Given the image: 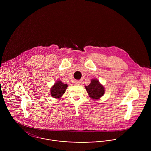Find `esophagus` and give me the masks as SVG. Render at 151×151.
<instances>
[{
	"label": "esophagus",
	"instance_id": "obj_1",
	"mask_svg": "<svg viewBox=\"0 0 151 151\" xmlns=\"http://www.w3.org/2000/svg\"><path fill=\"white\" fill-rule=\"evenodd\" d=\"M80 81H79V80H76V81H75V84H76V85H80Z\"/></svg>",
	"mask_w": 151,
	"mask_h": 151
}]
</instances>
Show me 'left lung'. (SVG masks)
<instances>
[{
  "instance_id": "left-lung-1",
  "label": "left lung",
  "mask_w": 151,
  "mask_h": 151,
  "mask_svg": "<svg viewBox=\"0 0 151 151\" xmlns=\"http://www.w3.org/2000/svg\"><path fill=\"white\" fill-rule=\"evenodd\" d=\"M86 89L89 96L92 99H97L102 96L105 93V88L95 79L91 80V84L88 86H86Z\"/></svg>"
}]
</instances>
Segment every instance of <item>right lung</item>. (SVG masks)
Returning a JSON list of instances; mask_svg holds the SVG:
<instances>
[{"label": "right lung", "mask_w": 151, "mask_h": 151, "mask_svg": "<svg viewBox=\"0 0 151 151\" xmlns=\"http://www.w3.org/2000/svg\"><path fill=\"white\" fill-rule=\"evenodd\" d=\"M67 86V84H63L60 81H57L51 88V95L52 97L55 98H59L61 97L65 93Z\"/></svg>", "instance_id": "1"}]
</instances>
